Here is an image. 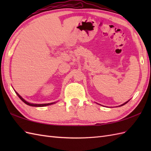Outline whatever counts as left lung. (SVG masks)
Listing matches in <instances>:
<instances>
[{"instance_id": "8db88e82", "label": "left lung", "mask_w": 151, "mask_h": 151, "mask_svg": "<svg viewBox=\"0 0 151 151\" xmlns=\"http://www.w3.org/2000/svg\"><path fill=\"white\" fill-rule=\"evenodd\" d=\"M129 101H127V102H124V103H123V104H121V105H120V106H123V105H124L125 104H127V102H129Z\"/></svg>"}]
</instances>
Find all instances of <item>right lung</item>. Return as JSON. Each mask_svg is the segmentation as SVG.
Wrapping results in <instances>:
<instances>
[{"instance_id": "obj_1", "label": "right lung", "mask_w": 151, "mask_h": 151, "mask_svg": "<svg viewBox=\"0 0 151 151\" xmlns=\"http://www.w3.org/2000/svg\"><path fill=\"white\" fill-rule=\"evenodd\" d=\"M15 91V90H14ZM15 93H16V94L17 95V96L18 97L20 98V99L22 101V102H24L25 104H27V105H28V106H35V107H43V106H49V105H51V104H55V103H56V102H50V103H46V104H34V103H30V102H27V101H25L24 99L22 98L21 96L19 95L18 93L17 92V91H15Z\"/></svg>"}]
</instances>
